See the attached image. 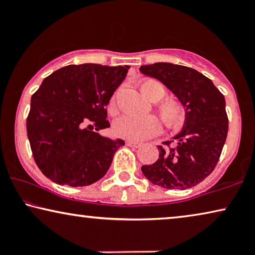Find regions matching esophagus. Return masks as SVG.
Instances as JSON below:
<instances>
[{"label": "esophagus", "instance_id": "34e87169", "mask_svg": "<svg viewBox=\"0 0 255 255\" xmlns=\"http://www.w3.org/2000/svg\"><path fill=\"white\" fill-rule=\"evenodd\" d=\"M127 145L130 146V147H140L141 146L140 142H135V141H131V140H128Z\"/></svg>", "mask_w": 255, "mask_h": 255}]
</instances>
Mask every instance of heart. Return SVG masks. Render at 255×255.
I'll return each mask as SVG.
<instances>
[{"instance_id":"heart-1","label":"heart","mask_w":255,"mask_h":255,"mask_svg":"<svg viewBox=\"0 0 255 255\" xmlns=\"http://www.w3.org/2000/svg\"><path fill=\"white\" fill-rule=\"evenodd\" d=\"M139 88L142 95L152 102L160 100H158L159 103H156V109L166 127L176 128L183 123L184 110L179 101L174 99L161 100L166 94V89L161 82L147 79L140 83ZM109 110L111 113L115 110V97L110 101ZM113 128L115 134L118 137L133 141H141L158 134L161 130V124L158 118L152 115L144 117L123 116L115 122Z\"/></svg>"}]
</instances>
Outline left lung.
Listing matches in <instances>:
<instances>
[{
	"label": "left lung",
	"mask_w": 255,
	"mask_h": 255,
	"mask_svg": "<svg viewBox=\"0 0 255 255\" xmlns=\"http://www.w3.org/2000/svg\"><path fill=\"white\" fill-rule=\"evenodd\" d=\"M162 82L186 109L182 130L173 139L176 147L158 146L159 158L141 172L155 186L188 189L210 175L217 165L229 130L225 99L210 79L196 69L170 62L139 68ZM173 141V140H172Z\"/></svg>",
	"instance_id": "left-lung-1"
}]
</instances>
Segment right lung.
I'll list each match as a JSON object with an SVG mask.
<instances>
[{
	"instance_id": "1",
	"label": "right lung",
	"mask_w": 255,
	"mask_h": 255,
	"mask_svg": "<svg viewBox=\"0 0 255 255\" xmlns=\"http://www.w3.org/2000/svg\"><path fill=\"white\" fill-rule=\"evenodd\" d=\"M128 68L69 65L44 79L31 97L26 131L34 161L45 176L61 186L83 187L106 175L125 142L94 128L110 127L106 108Z\"/></svg>"
}]
</instances>
